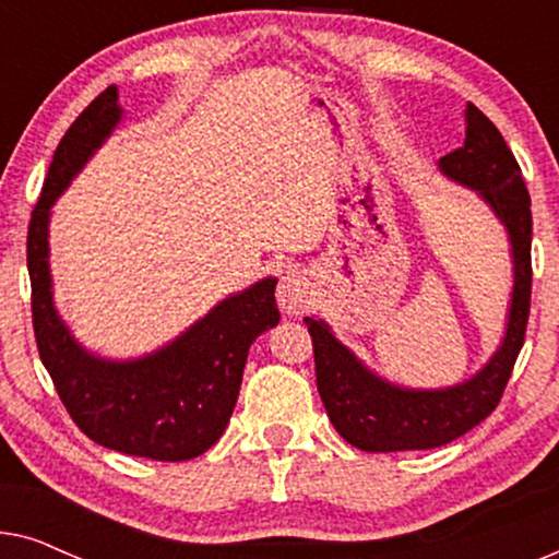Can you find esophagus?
I'll return each instance as SVG.
<instances>
[{
    "label": "esophagus",
    "instance_id": "obj_1",
    "mask_svg": "<svg viewBox=\"0 0 559 559\" xmlns=\"http://www.w3.org/2000/svg\"><path fill=\"white\" fill-rule=\"evenodd\" d=\"M312 300V282L305 272H287L280 280L277 287V302L280 308L289 312V316H300Z\"/></svg>",
    "mask_w": 559,
    "mask_h": 559
}]
</instances>
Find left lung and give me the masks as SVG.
I'll return each instance as SVG.
<instances>
[{
	"mask_svg": "<svg viewBox=\"0 0 559 559\" xmlns=\"http://www.w3.org/2000/svg\"><path fill=\"white\" fill-rule=\"evenodd\" d=\"M438 167L448 180L476 190L509 236L514 287L507 328L499 348L471 379L453 386L412 389L371 371L335 338L325 320L305 318L328 417L343 440L366 453L430 450L473 430L496 409L524 346L532 297V201L522 170L493 121L473 104L465 106L463 147L440 157Z\"/></svg>",
	"mask_w": 559,
	"mask_h": 559,
	"instance_id": "1",
	"label": "left lung"
}]
</instances>
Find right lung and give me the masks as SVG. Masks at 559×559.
Instances as JSON below:
<instances>
[{
  "label": "right lung",
  "instance_id": "add662e5",
  "mask_svg": "<svg viewBox=\"0 0 559 559\" xmlns=\"http://www.w3.org/2000/svg\"><path fill=\"white\" fill-rule=\"evenodd\" d=\"M121 119L124 109L111 86L83 109L52 155L27 231L37 350L68 415L91 440L152 461H190L224 435L251 343L280 323L277 277L224 297L152 354L119 361L75 341L52 300L50 213Z\"/></svg>",
  "mask_w": 559,
  "mask_h": 559
}]
</instances>
